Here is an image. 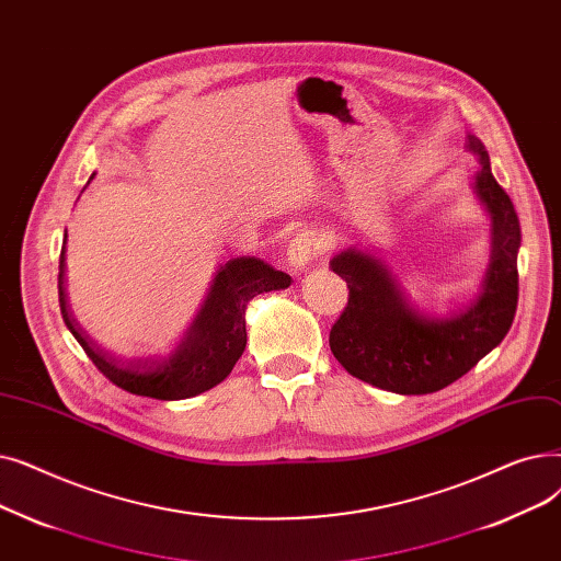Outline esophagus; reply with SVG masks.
I'll return each instance as SVG.
<instances>
[{
	"label": "esophagus",
	"instance_id": "obj_1",
	"mask_svg": "<svg viewBox=\"0 0 561 561\" xmlns=\"http://www.w3.org/2000/svg\"><path fill=\"white\" fill-rule=\"evenodd\" d=\"M324 253V242L317 230H301L297 237L289 242L287 249V262L295 266V270H304V266L319 255Z\"/></svg>",
	"mask_w": 561,
	"mask_h": 561
}]
</instances>
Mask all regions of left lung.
<instances>
[{"instance_id":"8db88e82","label":"left lung","mask_w":561,"mask_h":561,"mask_svg":"<svg viewBox=\"0 0 561 561\" xmlns=\"http://www.w3.org/2000/svg\"><path fill=\"white\" fill-rule=\"evenodd\" d=\"M482 159L477 194L493 219V257L477 297L449 319H422L409 310L383 264L358 251L333 257L350 299L331 327L329 344L352 377L399 394H426L461 379L510 333L518 306L520 224L514 203L491 173L489 152L470 137Z\"/></svg>"}]
</instances>
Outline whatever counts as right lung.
I'll return each instance as SVG.
<instances>
[{"label": "right lung", "mask_w": 561, "mask_h": 561, "mask_svg": "<svg viewBox=\"0 0 561 561\" xmlns=\"http://www.w3.org/2000/svg\"><path fill=\"white\" fill-rule=\"evenodd\" d=\"M289 283V274L274 270L257 257H234L221 266L207 301L169 358L123 363L102 352L77 324L66 297L64 249L59 255V306L75 340L112 383L131 394L164 399V402L194 397L221 383L244 354L247 304L262 291L283 289Z\"/></svg>", "instance_id": "add662e5"}]
</instances>
